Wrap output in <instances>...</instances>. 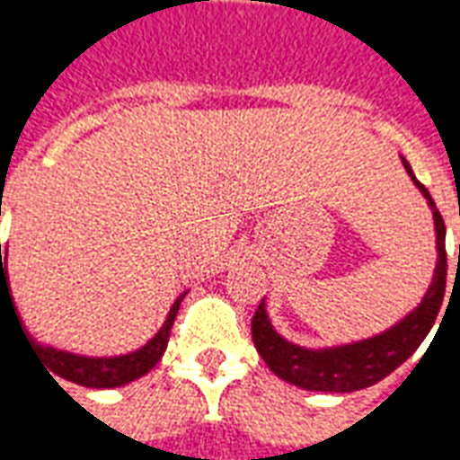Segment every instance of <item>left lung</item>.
<instances>
[{
	"mask_svg": "<svg viewBox=\"0 0 460 460\" xmlns=\"http://www.w3.org/2000/svg\"><path fill=\"white\" fill-rule=\"evenodd\" d=\"M402 164L414 181L416 190L424 194L431 217H434L436 269L434 276H431V286L426 288L419 305L409 310L404 318L394 323L392 328H386L385 332L332 347H300L286 340L280 332H276L273 323H270L266 298L261 300L259 310L251 320L253 345L259 349V355L263 357V362L269 365L270 372L280 379H286L288 385L308 389V392H335V394L367 389V386L382 382L386 375H392L399 365H404L434 328L436 315H438L441 303H444L446 273H448V266H446V226L429 190L414 177L411 164L404 157H402Z\"/></svg>",
	"mask_w": 460,
	"mask_h": 460,
	"instance_id": "obj_1",
	"label": "left lung"
}]
</instances>
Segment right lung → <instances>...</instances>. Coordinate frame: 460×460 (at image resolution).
I'll return each mask as SVG.
<instances>
[{"label":"right lung","mask_w":460,"mask_h":460,"mask_svg":"<svg viewBox=\"0 0 460 460\" xmlns=\"http://www.w3.org/2000/svg\"><path fill=\"white\" fill-rule=\"evenodd\" d=\"M5 259L2 260L1 256ZM187 296V290L177 296V300L172 303L167 318L162 323V328L155 332V338L147 340V345H142L140 349L135 352H128V355L118 357H85V355H74V352H66V349H56L51 345H41L39 340H34V335H29V330L24 325H19L22 332H26V342L31 345L36 355L41 357V362L46 365L49 372L64 376L68 382H75L81 386H95V389H113V386L130 385L135 379H140L142 375H147L152 367L157 365L167 349V340H170V328L174 318H177V310H180V303ZM2 298H9L12 303V310H14L16 323H22L19 313H16L14 298H12V290H9V273H6V251L2 249L0 243V305Z\"/></svg>","instance_id":"1"}]
</instances>
